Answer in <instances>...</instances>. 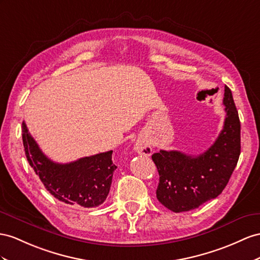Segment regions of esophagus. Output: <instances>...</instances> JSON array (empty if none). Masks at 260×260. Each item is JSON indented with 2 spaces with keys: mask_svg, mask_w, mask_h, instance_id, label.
I'll return each instance as SVG.
<instances>
[{
  "mask_svg": "<svg viewBox=\"0 0 260 260\" xmlns=\"http://www.w3.org/2000/svg\"><path fill=\"white\" fill-rule=\"evenodd\" d=\"M134 150L137 152V154L142 155V156H150L152 152V148L150 144L146 141L144 138H138L135 145H134Z\"/></svg>",
  "mask_w": 260,
  "mask_h": 260,
  "instance_id": "obj_1",
  "label": "esophagus"
}]
</instances>
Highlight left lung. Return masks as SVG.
<instances>
[{
  "mask_svg": "<svg viewBox=\"0 0 260 260\" xmlns=\"http://www.w3.org/2000/svg\"><path fill=\"white\" fill-rule=\"evenodd\" d=\"M223 129L211 147L199 156L178 150H160L151 156L159 174L158 201L172 212L194 210L215 199L229 183L241 155V122L225 85Z\"/></svg>",
  "mask_w": 260,
  "mask_h": 260,
  "instance_id": "left-lung-1",
  "label": "left lung"
}]
</instances>
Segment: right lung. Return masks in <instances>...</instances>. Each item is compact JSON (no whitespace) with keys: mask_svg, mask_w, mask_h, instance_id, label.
<instances>
[{"mask_svg":"<svg viewBox=\"0 0 260 260\" xmlns=\"http://www.w3.org/2000/svg\"><path fill=\"white\" fill-rule=\"evenodd\" d=\"M22 128L26 158L50 194L66 204L82 208H96L105 201L117 168L112 161V150L58 164L41 150L25 122Z\"/></svg>","mask_w":260,"mask_h":260,"instance_id":"1","label":"right lung"}]
</instances>
